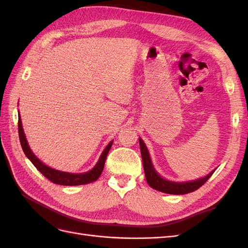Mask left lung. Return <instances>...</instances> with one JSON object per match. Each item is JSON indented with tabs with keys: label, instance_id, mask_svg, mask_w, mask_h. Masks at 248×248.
<instances>
[{
	"label": "left lung",
	"instance_id": "obj_1",
	"mask_svg": "<svg viewBox=\"0 0 248 248\" xmlns=\"http://www.w3.org/2000/svg\"><path fill=\"white\" fill-rule=\"evenodd\" d=\"M140 147L142 166H144L145 176H146V180H147L148 184L151 186L153 189H156V190L164 192V193L185 194V193L192 192L194 190L199 189L202 185H204L208 181V179L211 177L213 172L215 171V170H214L210 172V174H208L206 177L194 180V181H189V182L168 181V180L163 179L161 176H159L158 172L155 170L153 164H152V161H151V158H150L148 149L141 139H140Z\"/></svg>",
	"mask_w": 248,
	"mask_h": 248
}]
</instances>
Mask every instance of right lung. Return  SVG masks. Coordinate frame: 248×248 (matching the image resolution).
<instances>
[{"label": "right lung", "instance_id": "obj_1", "mask_svg": "<svg viewBox=\"0 0 248 248\" xmlns=\"http://www.w3.org/2000/svg\"><path fill=\"white\" fill-rule=\"evenodd\" d=\"M18 136H19V140H20L22 150H24L26 156L30 160H31V162L36 167V169L52 183L59 184V185H66V186L82 185V184H88V183L96 181V180L98 179L99 176L101 175L104 168V163H106L107 156L112 145V141H110L107 146V148L104 149V151L102 152L99 160L97 161L96 166L91 170H89L87 172H82V174H71V172H66V171H61V170H57L55 169H51L46 166L42 161H40L38 158H37L35 154L32 152V150L29 147L24 129H22L20 116L18 117Z\"/></svg>", "mask_w": 248, "mask_h": 248}]
</instances>
